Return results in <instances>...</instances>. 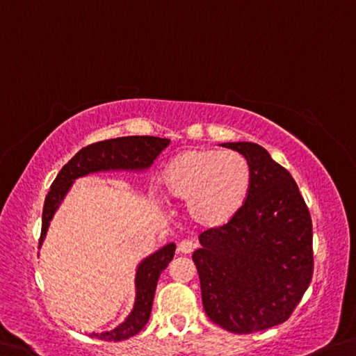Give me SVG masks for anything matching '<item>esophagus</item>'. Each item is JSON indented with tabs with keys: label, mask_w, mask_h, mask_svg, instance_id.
I'll list each match as a JSON object with an SVG mask.
<instances>
[{
	"label": "esophagus",
	"mask_w": 356,
	"mask_h": 356,
	"mask_svg": "<svg viewBox=\"0 0 356 356\" xmlns=\"http://www.w3.org/2000/svg\"><path fill=\"white\" fill-rule=\"evenodd\" d=\"M195 249H196V244H195L193 241L185 239V241H182L179 244V252L180 253H185V255H190V253H193Z\"/></svg>",
	"instance_id": "esophagus-1"
}]
</instances>
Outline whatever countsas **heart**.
<instances>
[{"label": "heart", "mask_w": 356, "mask_h": 356, "mask_svg": "<svg viewBox=\"0 0 356 356\" xmlns=\"http://www.w3.org/2000/svg\"><path fill=\"white\" fill-rule=\"evenodd\" d=\"M250 163L241 154L218 149H187L169 160L160 174L165 200L187 202L191 223L217 229L244 207L252 190Z\"/></svg>", "instance_id": "b5f03b06"}]
</instances>
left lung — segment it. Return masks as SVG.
<instances>
[{"label": "left lung", "instance_id": "obj_1", "mask_svg": "<svg viewBox=\"0 0 356 356\" xmlns=\"http://www.w3.org/2000/svg\"><path fill=\"white\" fill-rule=\"evenodd\" d=\"M222 147L250 163L252 190L229 223L202 231L193 261L207 317L250 334L289 320L306 293L314 274L312 220L291 174L261 145Z\"/></svg>", "mask_w": 356, "mask_h": 356}]
</instances>
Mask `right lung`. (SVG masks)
Wrapping results in <instances>:
<instances>
[{"instance_id": "obj_1", "label": "right lung", "mask_w": 356, "mask_h": 356, "mask_svg": "<svg viewBox=\"0 0 356 356\" xmlns=\"http://www.w3.org/2000/svg\"><path fill=\"white\" fill-rule=\"evenodd\" d=\"M171 140L155 136H125L101 140L92 145H87L77 152L66 165L61 168L58 176L50 185L42 209V228L39 247H41L44 236L47 233L49 222L63 201L65 195L77 177L87 176L90 172L111 171V169H125V171H143L147 169L155 158L165 150ZM176 245L168 244L155 252L154 255L145 258L139 264L136 273V302L133 312L115 330L106 332H93L92 337L101 341L120 342L129 339L147 325L154 304L156 282L160 274L168 268L174 258Z\"/></svg>"}]
</instances>
